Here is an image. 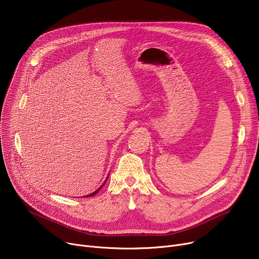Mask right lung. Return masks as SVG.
I'll return each mask as SVG.
<instances>
[{
	"label": "right lung",
	"mask_w": 259,
	"mask_h": 259,
	"mask_svg": "<svg viewBox=\"0 0 259 259\" xmlns=\"http://www.w3.org/2000/svg\"><path fill=\"white\" fill-rule=\"evenodd\" d=\"M106 181H107V180H106ZM105 183H106V182H105ZM105 183H104V184H103V185H102V186H101V187H100V188H99V189L97 190V191H94L93 193H91V194H89V195H86L85 197H90V196H93V195H95V194H97V193H98V192L100 191V190H101V188H103V186L105 185Z\"/></svg>",
	"instance_id": "right-lung-1"
}]
</instances>
